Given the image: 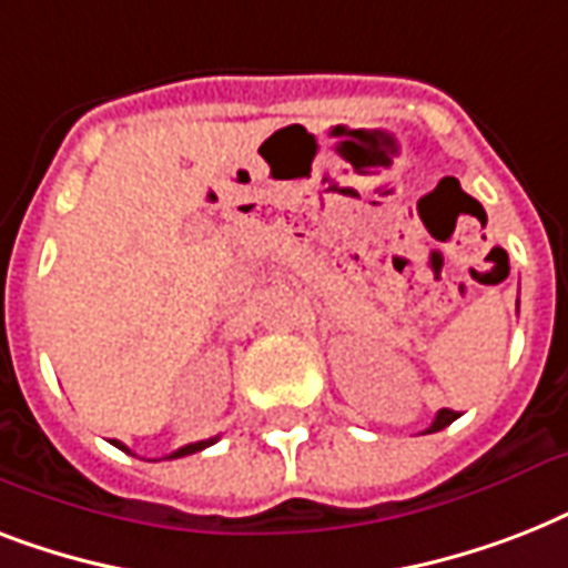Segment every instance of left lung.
Returning <instances> with one entry per match:
<instances>
[{
	"mask_svg": "<svg viewBox=\"0 0 568 568\" xmlns=\"http://www.w3.org/2000/svg\"><path fill=\"white\" fill-rule=\"evenodd\" d=\"M457 418H459V413H454V409H439V413H436V418H433L430 427H427V433L442 430V427H448V424L457 422Z\"/></svg>",
	"mask_w": 568,
	"mask_h": 568,
	"instance_id": "8db88e82",
	"label": "left lung"
}]
</instances>
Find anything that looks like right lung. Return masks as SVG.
<instances>
[{"instance_id":"right-lung-1","label":"right lung","mask_w":568,"mask_h":568,"mask_svg":"<svg viewBox=\"0 0 568 568\" xmlns=\"http://www.w3.org/2000/svg\"><path fill=\"white\" fill-rule=\"evenodd\" d=\"M214 442H217V436H214V439H203V442H191V445H185V448H180V450H173L171 457L168 459H176V457H189V454H196V450H203V448H209V445H214ZM114 445H118L120 450H129L126 445H123V442H118L114 439Z\"/></svg>"}]
</instances>
